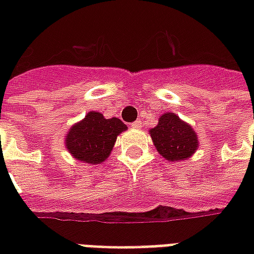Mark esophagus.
Returning <instances> with one entry per match:
<instances>
[{"label":"esophagus","instance_id":"34e87169","mask_svg":"<svg viewBox=\"0 0 254 254\" xmlns=\"http://www.w3.org/2000/svg\"><path fill=\"white\" fill-rule=\"evenodd\" d=\"M132 127H134V129H140V127H141V121H140V120H137V121L133 122Z\"/></svg>","mask_w":254,"mask_h":254}]
</instances>
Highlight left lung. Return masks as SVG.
<instances>
[{"instance_id":"1","label":"left lung","mask_w":254,"mask_h":254,"mask_svg":"<svg viewBox=\"0 0 254 254\" xmlns=\"http://www.w3.org/2000/svg\"><path fill=\"white\" fill-rule=\"evenodd\" d=\"M149 136L156 151L169 162L189 159L198 148L196 130L176 113L162 114L158 125L149 129Z\"/></svg>"}]
</instances>
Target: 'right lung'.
Wrapping results in <instances>:
<instances>
[{
    "instance_id": "add662e5",
    "label": "right lung",
    "mask_w": 254,
    "mask_h": 254,
    "mask_svg": "<svg viewBox=\"0 0 254 254\" xmlns=\"http://www.w3.org/2000/svg\"><path fill=\"white\" fill-rule=\"evenodd\" d=\"M127 129V125L117 117L107 120L102 113L89 111L67 130L65 148L83 163L100 165L110 156L118 134Z\"/></svg>"
}]
</instances>
